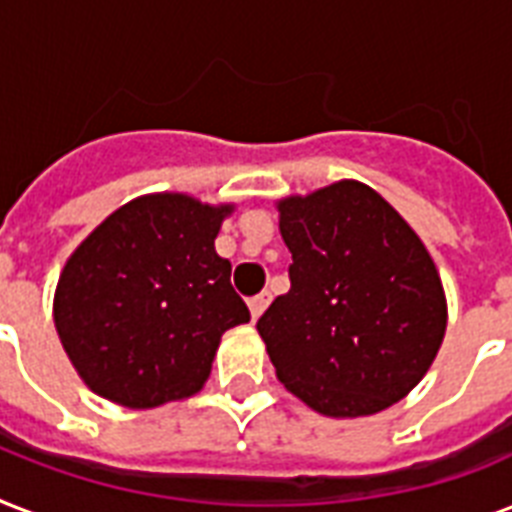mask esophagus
<instances>
[{
    "mask_svg": "<svg viewBox=\"0 0 512 512\" xmlns=\"http://www.w3.org/2000/svg\"><path fill=\"white\" fill-rule=\"evenodd\" d=\"M268 303H271V292H260V295L252 297V300H249V313H252V319H260L265 308H268Z\"/></svg>",
    "mask_w": 512,
    "mask_h": 512,
    "instance_id": "34e87169",
    "label": "esophagus"
}]
</instances>
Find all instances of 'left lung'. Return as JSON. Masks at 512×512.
Masks as SVG:
<instances>
[{"label": "left lung", "mask_w": 512, "mask_h": 512, "mask_svg": "<svg viewBox=\"0 0 512 512\" xmlns=\"http://www.w3.org/2000/svg\"><path fill=\"white\" fill-rule=\"evenodd\" d=\"M287 295L257 321L276 377L313 412L369 417L428 374L446 295L412 225L358 180L276 201Z\"/></svg>", "instance_id": "8db88e82"}]
</instances>
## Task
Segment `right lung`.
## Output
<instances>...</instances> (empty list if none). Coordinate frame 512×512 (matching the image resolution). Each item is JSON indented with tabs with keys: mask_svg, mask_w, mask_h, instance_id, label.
<instances>
[{
	"mask_svg": "<svg viewBox=\"0 0 512 512\" xmlns=\"http://www.w3.org/2000/svg\"><path fill=\"white\" fill-rule=\"evenodd\" d=\"M236 204L146 193L103 220L60 271L52 319L92 393L127 409L196 396L220 337L247 324L231 263L215 252Z\"/></svg>",
	"mask_w": 512,
	"mask_h": 512,
	"instance_id": "obj_1",
	"label": "right lung"
}]
</instances>
